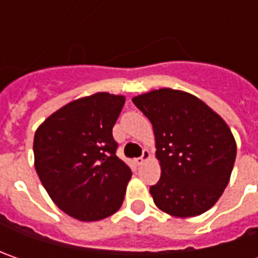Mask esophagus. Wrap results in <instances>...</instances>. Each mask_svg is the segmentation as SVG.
<instances>
[{"label": "esophagus", "mask_w": 258, "mask_h": 258, "mask_svg": "<svg viewBox=\"0 0 258 258\" xmlns=\"http://www.w3.org/2000/svg\"><path fill=\"white\" fill-rule=\"evenodd\" d=\"M151 159V154H149V151H144V155L141 156V158H138L136 159V165H144L146 161H149Z\"/></svg>", "instance_id": "esophagus-1"}]
</instances>
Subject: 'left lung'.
<instances>
[{
    "label": "left lung",
    "mask_w": 258,
    "mask_h": 258,
    "mask_svg": "<svg viewBox=\"0 0 258 258\" xmlns=\"http://www.w3.org/2000/svg\"><path fill=\"white\" fill-rule=\"evenodd\" d=\"M154 127L161 179L149 192L172 217L208 211L230 182L237 144L223 117L197 96L158 89L132 99Z\"/></svg>",
    "instance_id": "1"
}]
</instances>
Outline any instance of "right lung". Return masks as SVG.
<instances>
[{"instance_id": "1", "label": "right lung", "mask_w": 258, "mask_h": 258, "mask_svg": "<svg viewBox=\"0 0 258 258\" xmlns=\"http://www.w3.org/2000/svg\"><path fill=\"white\" fill-rule=\"evenodd\" d=\"M126 97L106 92L72 100L34 135V166L53 203L72 218L92 223L123 204L131 168L116 156L112 129Z\"/></svg>"}]
</instances>
